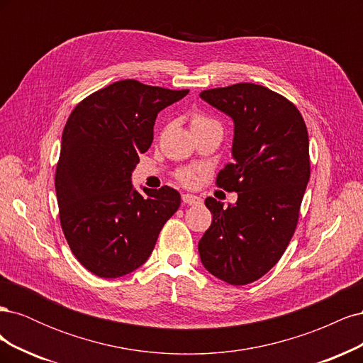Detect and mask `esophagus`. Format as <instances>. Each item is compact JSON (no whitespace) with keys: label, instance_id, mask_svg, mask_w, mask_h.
I'll return each mask as SVG.
<instances>
[{"label":"esophagus","instance_id":"esophagus-1","mask_svg":"<svg viewBox=\"0 0 363 363\" xmlns=\"http://www.w3.org/2000/svg\"><path fill=\"white\" fill-rule=\"evenodd\" d=\"M182 200L184 204H189V206H196V204H201L203 200L200 199V196L196 195H192V194H183L182 195Z\"/></svg>","mask_w":363,"mask_h":363}]
</instances>
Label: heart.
<instances>
[{"label": "heart", "mask_w": 363, "mask_h": 363, "mask_svg": "<svg viewBox=\"0 0 363 363\" xmlns=\"http://www.w3.org/2000/svg\"><path fill=\"white\" fill-rule=\"evenodd\" d=\"M204 123H211V119H207L206 116H201V115H195V116L192 118L191 125L204 124ZM179 179H180L183 183L191 184V183H194V180H195V172L191 171V169H184V171H182V172L179 174Z\"/></svg>", "instance_id": "1"}]
</instances>
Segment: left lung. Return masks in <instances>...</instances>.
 I'll use <instances>...</instances> for the list:
<instances>
[{
    "label": "left lung",
    "instance_id": "left-lung-1",
    "mask_svg": "<svg viewBox=\"0 0 363 363\" xmlns=\"http://www.w3.org/2000/svg\"><path fill=\"white\" fill-rule=\"evenodd\" d=\"M201 100L232 118V157L216 183L238 192L224 207L206 199L212 224L199 242L203 267L225 283L259 280L276 265L295 232L311 177L309 135L286 98L252 83L203 91Z\"/></svg>",
    "mask_w": 363,
    "mask_h": 363
}]
</instances>
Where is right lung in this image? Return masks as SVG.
I'll use <instances>...</instances> for the list:
<instances>
[{
  "label": "right lung",
  "instance_id": "obj_1",
  "mask_svg": "<svg viewBox=\"0 0 363 363\" xmlns=\"http://www.w3.org/2000/svg\"><path fill=\"white\" fill-rule=\"evenodd\" d=\"M121 80L77 104L63 128L56 169L60 224L74 256L92 274L116 279L144 265L180 194L131 184L151 147L157 113L188 95Z\"/></svg>",
  "mask_w": 363,
  "mask_h": 363
}]
</instances>
